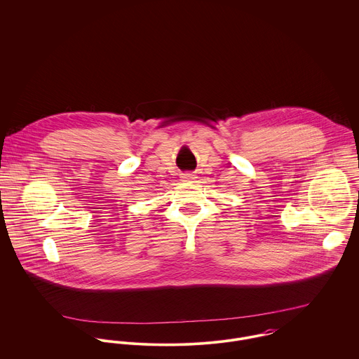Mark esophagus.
Listing matches in <instances>:
<instances>
[{
    "label": "esophagus",
    "instance_id": "esophagus-1",
    "mask_svg": "<svg viewBox=\"0 0 359 359\" xmlns=\"http://www.w3.org/2000/svg\"><path fill=\"white\" fill-rule=\"evenodd\" d=\"M181 178L184 182H194L196 180V175L192 172H184V174H181Z\"/></svg>",
    "mask_w": 359,
    "mask_h": 359
}]
</instances>
